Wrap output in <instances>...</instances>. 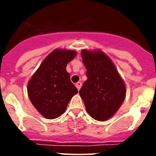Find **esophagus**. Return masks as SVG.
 Wrapping results in <instances>:
<instances>
[{
  "label": "esophagus",
  "instance_id": "obj_1",
  "mask_svg": "<svg viewBox=\"0 0 156 156\" xmlns=\"http://www.w3.org/2000/svg\"><path fill=\"white\" fill-rule=\"evenodd\" d=\"M81 86H82V83L81 82H77L76 83V88L78 89V90H80Z\"/></svg>",
  "mask_w": 156,
  "mask_h": 156
}]
</instances>
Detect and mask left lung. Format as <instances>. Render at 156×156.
<instances>
[{
    "instance_id": "8db88e82",
    "label": "left lung",
    "mask_w": 156,
    "mask_h": 156,
    "mask_svg": "<svg viewBox=\"0 0 156 156\" xmlns=\"http://www.w3.org/2000/svg\"><path fill=\"white\" fill-rule=\"evenodd\" d=\"M87 80L80 90L87 112L96 120L105 121L119 109L126 97L124 82L111 59L101 51L83 50Z\"/></svg>"
}]
</instances>
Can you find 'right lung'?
Wrapping results in <instances>:
<instances>
[{
    "mask_svg": "<svg viewBox=\"0 0 156 156\" xmlns=\"http://www.w3.org/2000/svg\"><path fill=\"white\" fill-rule=\"evenodd\" d=\"M76 55L72 50L55 49L43 61L27 86L29 98L36 109L47 119L63 114L78 90L70 80L66 66Z\"/></svg>",
    "mask_w": 156,
    "mask_h": 156,
    "instance_id": "1",
    "label": "right lung"
}]
</instances>
